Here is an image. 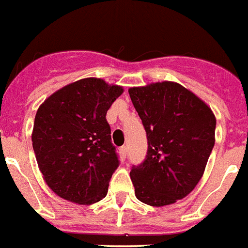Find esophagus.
I'll return each instance as SVG.
<instances>
[{"label":"esophagus","mask_w":248,"mask_h":248,"mask_svg":"<svg viewBox=\"0 0 248 248\" xmlns=\"http://www.w3.org/2000/svg\"><path fill=\"white\" fill-rule=\"evenodd\" d=\"M120 152H122L123 157H126V155H128V147H126V146H123V147L120 148Z\"/></svg>","instance_id":"obj_1"}]
</instances>
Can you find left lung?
Here are the masks:
<instances>
[{"label":"left lung","instance_id":"left-lung-1","mask_svg":"<svg viewBox=\"0 0 248 248\" xmlns=\"http://www.w3.org/2000/svg\"><path fill=\"white\" fill-rule=\"evenodd\" d=\"M128 92L148 144L143 161L130 170L136 197L151 206L177 202L202 177L215 144L217 119L178 83H154Z\"/></svg>","mask_w":248,"mask_h":248}]
</instances>
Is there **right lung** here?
Returning a JSON list of instances; mask_svg holds the SVG:
<instances>
[{"label": "right lung", "mask_w": 248, "mask_h": 248, "mask_svg": "<svg viewBox=\"0 0 248 248\" xmlns=\"http://www.w3.org/2000/svg\"><path fill=\"white\" fill-rule=\"evenodd\" d=\"M122 93V87L86 78L59 90L39 106L33 150L46 183L57 196L91 205L108 195L120 161L106 114Z\"/></svg>", "instance_id": "obj_1"}]
</instances>
